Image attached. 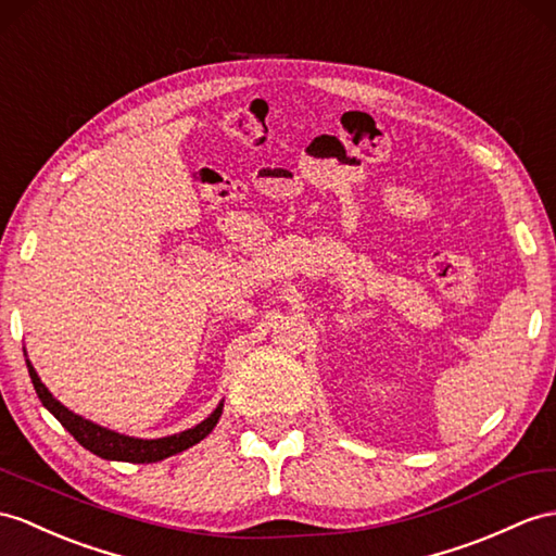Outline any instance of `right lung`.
Here are the masks:
<instances>
[{
  "label": "right lung",
  "instance_id": "right-lung-1",
  "mask_svg": "<svg viewBox=\"0 0 556 556\" xmlns=\"http://www.w3.org/2000/svg\"><path fill=\"white\" fill-rule=\"evenodd\" d=\"M28 372H30V380H33L37 396H39V401H42L45 408L53 417H56L67 431H71L79 445H85L87 451H91L93 455H99L103 459H122V463H139V465L141 463H157V459H165L169 455H176V453H181L186 448H191V445L200 443L216 427V422H219L222 410H224V403H219V408H216L205 419V422H200L198 427L188 429V431H181V434L165 437V439H153V441L131 439V437L115 434V431L103 429L99 425L89 422V419L67 410L65 405H61L56 399L49 394V389L37 377L30 361H28Z\"/></svg>",
  "mask_w": 556,
  "mask_h": 556
}]
</instances>
